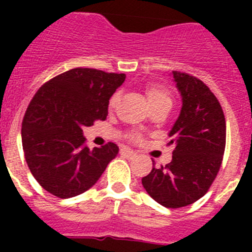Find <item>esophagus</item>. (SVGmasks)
<instances>
[{"instance_id":"1","label":"esophagus","mask_w":252,"mask_h":252,"mask_svg":"<svg viewBox=\"0 0 252 252\" xmlns=\"http://www.w3.org/2000/svg\"><path fill=\"white\" fill-rule=\"evenodd\" d=\"M120 153H121V155H124L125 158H127V159H133V158L136 157V153L127 148H122Z\"/></svg>"}]
</instances>
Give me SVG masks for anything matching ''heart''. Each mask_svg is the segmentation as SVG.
Wrapping results in <instances>:
<instances>
[{
    "instance_id": "b5f03b06",
    "label": "heart",
    "mask_w": 252,
    "mask_h": 252,
    "mask_svg": "<svg viewBox=\"0 0 252 252\" xmlns=\"http://www.w3.org/2000/svg\"><path fill=\"white\" fill-rule=\"evenodd\" d=\"M146 95H148L149 103L151 104L153 108H157V107H169L170 108L171 103H173V98H171V94L168 90H166L165 87L161 86V84H150V86L146 87ZM120 98L119 93H115L110 98V108H113V107L117 104ZM133 140H136L139 141L141 139L137 132H133L131 135Z\"/></svg>"
}]
</instances>
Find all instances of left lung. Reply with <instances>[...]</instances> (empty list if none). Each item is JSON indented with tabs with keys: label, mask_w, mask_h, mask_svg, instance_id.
<instances>
[{
	"label": "left lung",
	"mask_w": 252,
	"mask_h": 252,
	"mask_svg": "<svg viewBox=\"0 0 252 252\" xmlns=\"http://www.w3.org/2000/svg\"><path fill=\"white\" fill-rule=\"evenodd\" d=\"M173 78L183 102L169 132L173 159L159 169L153 166L141 182L158 203L180 208L203 197L217 177L226 146V120L218 99L201 79L177 70Z\"/></svg>",
	"instance_id": "8db88e82"
}]
</instances>
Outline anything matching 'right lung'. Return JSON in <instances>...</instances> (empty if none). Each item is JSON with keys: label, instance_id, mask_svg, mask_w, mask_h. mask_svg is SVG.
<instances>
[{"label": "right lung", "instance_id": "obj_1", "mask_svg": "<svg viewBox=\"0 0 252 252\" xmlns=\"http://www.w3.org/2000/svg\"><path fill=\"white\" fill-rule=\"evenodd\" d=\"M124 73L74 68L44 83L22 120V149L37 183L58 198L82 194L94 186L119 146L108 142L91 150L83 127L104 121L111 95Z\"/></svg>", "mask_w": 252, "mask_h": 252}]
</instances>
